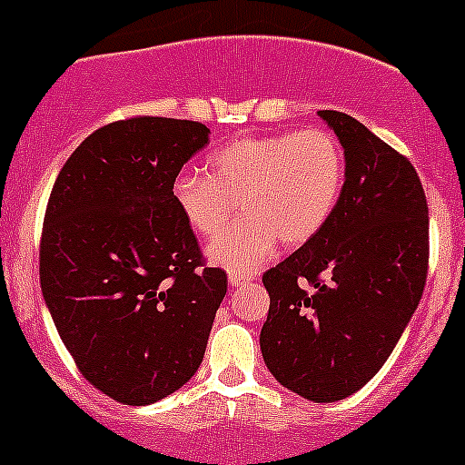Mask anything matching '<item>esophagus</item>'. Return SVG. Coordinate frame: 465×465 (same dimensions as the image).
Returning a JSON list of instances; mask_svg holds the SVG:
<instances>
[{
  "mask_svg": "<svg viewBox=\"0 0 465 465\" xmlns=\"http://www.w3.org/2000/svg\"><path fill=\"white\" fill-rule=\"evenodd\" d=\"M254 279V274H238V272H229V286L232 288H241L245 283H250Z\"/></svg>",
  "mask_w": 465,
  "mask_h": 465,
  "instance_id": "obj_1",
  "label": "esophagus"
}]
</instances>
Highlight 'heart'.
<instances>
[{
	"mask_svg": "<svg viewBox=\"0 0 465 465\" xmlns=\"http://www.w3.org/2000/svg\"><path fill=\"white\" fill-rule=\"evenodd\" d=\"M347 161L327 129L238 138L215 150L206 174L182 173L173 200L197 236L213 238L242 202L246 218L209 247V259L232 272H252L272 256L279 241L300 247L313 241L345 191Z\"/></svg>",
	"mask_w": 465,
	"mask_h": 465,
	"instance_id": "heart-1",
	"label": "heart"
}]
</instances>
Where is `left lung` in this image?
Masks as SVG:
<instances>
[{"label": "left lung", "mask_w": 465, "mask_h": 465, "mask_svg": "<svg viewBox=\"0 0 465 465\" xmlns=\"http://www.w3.org/2000/svg\"><path fill=\"white\" fill-rule=\"evenodd\" d=\"M347 161L327 227L263 274L261 354L311 402L350 398L380 372L422 297L430 215L416 168L366 124L318 111Z\"/></svg>", "instance_id": "1"}]
</instances>
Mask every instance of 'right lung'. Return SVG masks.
I'll list each match as a JSON object with an SVG mask.
<instances>
[{"instance_id": "right-lung-1", "label": "right lung", "mask_w": 465, "mask_h": 465, "mask_svg": "<svg viewBox=\"0 0 465 465\" xmlns=\"http://www.w3.org/2000/svg\"><path fill=\"white\" fill-rule=\"evenodd\" d=\"M209 134L191 120L111 123L72 152L49 195L45 304L81 375L115 402H159L204 359L227 272L204 268L173 183Z\"/></svg>"}]
</instances>
